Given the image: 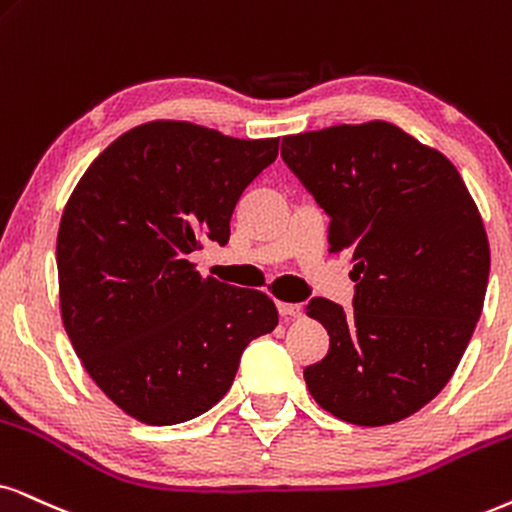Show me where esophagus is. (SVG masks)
Instances as JSON below:
<instances>
[{"label": "esophagus", "instance_id": "34e87169", "mask_svg": "<svg viewBox=\"0 0 512 512\" xmlns=\"http://www.w3.org/2000/svg\"><path fill=\"white\" fill-rule=\"evenodd\" d=\"M276 307H278V314L286 316V319H293V316H300V314H302V307H300V304L276 302Z\"/></svg>", "mask_w": 512, "mask_h": 512}]
</instances>
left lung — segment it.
Here are the masks:
<instances>
[{
	"label": "left lung",
	"instance_id": "obj_1",
	"mask_svg": "<svg viewBox=\"0 0 512 512\" xmlns=\"http://www.w3.org/2000/svg\"><path fill=\"white\" fill-rule=\"evenodd\" d=\"M281 155L326 210L328 250L347 252L354 309L307 314L328 354L304 368L316 404L352 425H390L435 399L482 314L489 241L461 174L392 122L283 137Z\"/></svg>",
	"mask_w": 512,
	"mask_h": 512
}]
</instances>
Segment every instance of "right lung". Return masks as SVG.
Masks as SVG:
<instances>
[{"instance_id": "1", "label": "right lung", "mask_w": 512, "mask_h": 512, "mask_svg": "<svg viewBox=\"0 0 512 512\" xmlns=\"http://www.w3.org/2000/svg\"><path fill=\"white\" fill-rule=\"evenodd\" d=\"M278 139L153 120L103 151L70 193L56 238L61 319L84 371L146 425L210 411L243 349L278 323L262 290L200 276L191 252L226 245L243 191Z\"/></svg>"}]
</instances>
